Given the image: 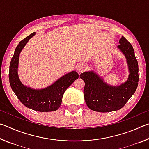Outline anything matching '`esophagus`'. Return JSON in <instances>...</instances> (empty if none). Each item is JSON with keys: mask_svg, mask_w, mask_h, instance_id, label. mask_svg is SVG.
Instances as JSON below:
<instances>
[{"mask_svg": "<svg viewBox=\"0 0 149 149\" xmlns=\"http://www.w3.org/2000/svg\"><path fill=\"white\" fill-rule=\"evenodd\" d=\"M87 69V65L86 64H82V63H81V64H78V65L77 66V70L78 72H84L85 70Z\"/></svg>", "mask_w": 149, "mask_h": 149, "instance_id": "esophagus-1", "label": "esophagus"}]
</instances>
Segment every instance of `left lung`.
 <instances>
[{
	"label": "left lung",
	"mask_w": 149,
	"mask_h": 149,
	"mask_svg": "<svg viewBox=\"0 0 149 149\" xmlns=\"http://www.w3.org/2000/svg\"><path fill=\"white\" fill-rule=\"evenodd\" d=\"M118 47L125 54L130 73L128 80L119 87L110 86L92 72L82 73L80 78L85 81V102L91 110L109 112L120 110L134 94L138 86L139 66L132 44L122 37Z\"/></svg>",
	"instance_id": "8db88e82"
}]
</instances>
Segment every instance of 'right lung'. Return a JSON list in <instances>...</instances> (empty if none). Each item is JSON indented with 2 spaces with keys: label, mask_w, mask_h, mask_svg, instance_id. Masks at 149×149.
Wrapping results in <instances>:
<instances>
[{
  "label": "right lung",
  "mask_w": 149,
  "mask_h": 149,
  "mask_svg": "<svg viewBox=\"0 0 149 149\" xmlns=\"http://www.w3.org/2000/svg\"><path fill=\"white\" fill-rule=\"evenodd\" d=\"M35 35V32L19 42L12 56L9 68V81L11 88L20 102L26 107L38 112H52L57 110L62 103L65 91L78 79L79 75L72 72L41 90H35L25 87L17 75L19 54L28 40Z\"/></svg>",
  "instance_id": "right-lung-1"
}]
</instances>
